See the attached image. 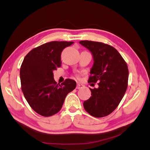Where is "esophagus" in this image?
Instances as JSON below:
<instances>
[{
  "label": "esophagus",
  "mask_w": 150,
  "mask_h": 150,
  "mask_svg": "<svg viewBox=\"0 0 150 150\" xmlns=\"http://www.w3.org/2000/svg\"><path fill=\"white\" fill-rule=\"evenodd\" d=\"M83 87H84V86H83V84L77 83V86H76V88H77V89H81V88H83Z\"/></svg>",
  "instance_id": "1"
}]
</instances>
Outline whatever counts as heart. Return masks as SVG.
<instances>
[{
  "label": "heart",
  "instance_id": "obj_1",
  "mask_svg": "<svg viewBox=\"0 0 150 150\" xmlns=\"http://www.w3.org/2000/svg\"><path fill=\"white\" fill-rule=\"evenodd\" d=\"M75 76L76 77V78H77V79L79 78V75H78V74H75Z\"/></svg>",
  "mask_w": 150,
  "mask_h": 150
}]
</instances>
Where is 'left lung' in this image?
<instances>
[{"mask_svg":"<svg viewBox=\"0 0 150 150\" xmlns=\"http://www.w3.org/2000/svg\"><path fill=\"white\" fill-rule=\"evenodd\" d=\"M79 43L89 49L93 57L88 83H98L99 86L98 88H90L92 96L84 101V108L96 118L107 116L118 106L127 90V63L118 51L108 44L88 40Z\"/></svg>","mask_w":150,"mask_h":150,"instance_id":"left-lung-1","label":"left lung"}]
</instances>
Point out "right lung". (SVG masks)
Masks as SVG:
<instances>
[{"label": "right lung", "mask_w": 150, "mask_h": 150, "mask_svg": "<svg viewBox=\"0 0 150 150\" xmlns=\"http://www.w3.org/2000/svg\"><path fill=\"white\" fill-rule=\"evenodd\" d=\"M73 42H51L35 47L26 55L20 69L21 90L35 112L48 117L59 112L67 93L75 88L76 82L54 81V70L61 66V53Z\"/></svg>", "instance_id": "add662e5"}]
</instances>
